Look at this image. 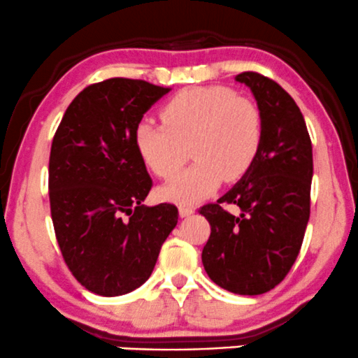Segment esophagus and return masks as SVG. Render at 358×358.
I'll return each instance as SVG.
<instances>
[{
  "label": "esophagus",
  "instance_id": "esophagus-1",
  "mask_svg": "<svg viewBox=\"0 0 358 358\" xmlns=\"http://www.w3.org/2000/svg\"><path fill=\"white\" fill-rule=\"evenodd\" d=\"M192 213H194V208H192V206H186V204L179 206V214H180V216H182V217L191 216Z\"/></svg>",
  "mask_w": 358,
  "mask_h": 358
}]
</instances>
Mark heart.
<instances>
[{
	"mask_svg": "<svg viewBox=\"0 0 358 358\" xmlns=\"http://www.w3.org/2000/svg\"><path fill=\"white\" fill-rule=\"evenodd\" d=\"M162 124L141 120L136 149L157 178L171 179L191 155L194 166L161 189L166 199L189 204L211 194L221 179L238 180L255 166L263 147L264 124L253 100L226 87L179 92L161 108Z\"/></svg>",
	"mask_w": 358,
	"mask_h": 358,
	"instance_id": "1",
	"label": "heart"
}]
</instances>
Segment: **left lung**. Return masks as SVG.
Listing matches in <instances>:
<instances>
[{"label":"left lung","instance_id":"1","mask_svg":"<svg viewBox=\"0 0 358 358\" xmlns=\"http://www.w3.org/2000/svg\"><path fill=\"white\" fill-rule=\"evenodd\" d=\"M253 92L264 124L262 152L239 182L199 209L211 226L203 264L217 287L262 295L292 270L310 217L312 141L295 100L275 80L256 71L236 75ZM242 209L239 217L225 211Z\"/></svg>","mask_w":358,"mask_h":358}]
</instances>
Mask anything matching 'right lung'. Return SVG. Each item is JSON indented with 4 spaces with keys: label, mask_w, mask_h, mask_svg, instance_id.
I'll return each instance as SVG.
<instances>
[{
    "label": "right lung",
    "mask_w": 358,
    "mask_h": 358,
    "mask_svg": "<svg viewBox=\"0 0 358 358\" xmlns=\"http://www.w3.org/2000/svg\"><path fill=\"white\" fill-rule=\"evenodd\" d=\"M171 88L108 78L71 100L50 152V211L62 256L88 292L119 296L144 285L178 208L142 204L152 179L134 130Z\"/></svg>",
    "instance_id": "right-lung-1"
}]
</instances>
